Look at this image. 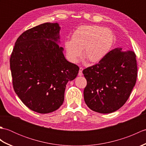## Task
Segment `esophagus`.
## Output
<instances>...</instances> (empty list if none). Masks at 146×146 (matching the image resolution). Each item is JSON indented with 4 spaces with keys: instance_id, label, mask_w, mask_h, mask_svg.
Instances as JSON below:
<instances>
[{
    "instance_id": "1",
    "label": "esophagus",
    "mask_w": 146,
    "mask_h": 146,
    "mask_svg": "<svg viewBox=\"0 0 146 146\" xmlns=\"http://www.w3.org/2000/svg\"><path fill=\"white\" fill-rule=\"evenodd\" d=\"M83 70V68H80V70H79V73H78V75L79 76H82L83 75V73L82 71Z\"/></svg>"
}]
</instances>
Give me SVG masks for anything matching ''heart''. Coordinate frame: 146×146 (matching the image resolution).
<instances>
[{"label": "heart", "instance_id": "b5f03b06", "mask_svg": "<svg viewBox=\"0 0 146 146\" xmlns=\"http://www.w3.org/2000/svg\"><path fill=\"white\" fill-rule=\"evenodd\" d=\"M113 41V34L109 29L95 25H83L73 33L71 40L64 42V48L68 59L72 63L79 61L82 52L83 57L92 63H96L106 56Z\"/></svg>", "mask_w": 146, "mask_h": 146}]
</instances>
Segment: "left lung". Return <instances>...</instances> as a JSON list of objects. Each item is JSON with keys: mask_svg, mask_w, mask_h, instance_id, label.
<instances>
[{"mask_svg": "<svg viewBox=\"0 0 146 146\" xmlns=\"http://www.w3.org/2000/svg\"><path fill=\"white\" fill-rule=\"evenodd\" d=\"M83 73L87 81L83 92L86 105L96 112L112 113L125 104L135 85L136 56L132 51L115 48Z\"/></svg>", "mask_w": 146, "mask_h": 146, "instance_id": "left-lung-1", "label": "left lung"}]
</instances>
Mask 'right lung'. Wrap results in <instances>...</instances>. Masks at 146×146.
Instances as JSON below:
<instances>
[{"label":"right lung","mask_w":146,"mask_h":146,"mask_svg":"<svg viewBox=\"0 0 146 146\" xmlns=\"http://www.w3.org/2000/svg\"><path fill=\"white\" fill-rule=\"evenodd\" d=\"M61 27L46 23L27 30L17 38L10 59L15 94L29 109L39 113L63 104L66 85L79 67L67 61L60 46Z\"/></svg>","instance_id":"right-lung-1"}]
</instances>
